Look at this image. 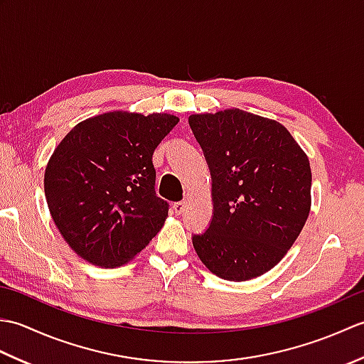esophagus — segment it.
I'll return each instance as SVG.
<instances>
[{
    "label": "esophagus",
    "instance_id": "1",
    "mask_svg": "<svg viewBox=\"0 0 364 364\" xmlns=\"http://www.w3.org/2000/svg\"><path fill=\"white\" fill-rule=\"evenodd\" d=\"M173 211H175V214H181L184 211V202L173 203Z\"/></svg>",
    "mask_w": 364,
    "mask_h": 364
}]
</instances>
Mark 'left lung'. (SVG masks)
Instances as JSON below:
<instances>
[{"label":"left lung","instance_id":"8db88e82","mask_svg":"<svg viewBox=\"0 0 364 364\" xmlns=\"http://www.w3.org/2000/svg\"><path fill=\"white\" fill-rule=\"evenodd\" d=\"M189 125L213 180L211 223L192 237L198 258L223 280L266 274L310 214V161L282 123L241 109L194 114Z\"/></svg>","mask_w":364,"mask_h":364}]
</instances>
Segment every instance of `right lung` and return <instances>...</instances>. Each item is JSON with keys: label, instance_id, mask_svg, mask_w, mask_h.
<instances>
[{"label": "right lung", "instance_id": "1", "mask_svg": "<svg viewBox=\"0 0 364 364\" xmlns=\"http://www.w3.org/2000/svg\"><path fill=\"white\" fill-rule=\"evenodd\" d=\"M180 119L106 112L78 123L45 168L51 218L81 258L102 267L134 258L164 225L153 153Z\"/></svg>", "mask_w": 364, "mask_h": 364}]
</instances>
